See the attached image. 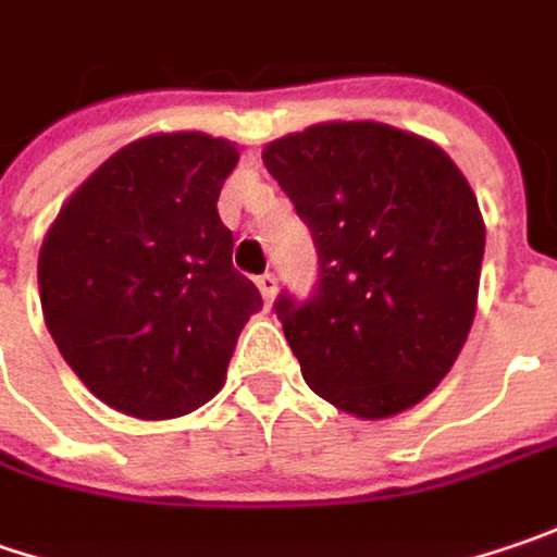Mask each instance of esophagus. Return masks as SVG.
Listing matches in <instances>:
<instances>
[{"mask_svg":"<svg viewBox=\"0 0 557 557\" xmlns=\"http://www.w3.org/2000/svg\"><path fill=\"white\" fill-rule=\"evenodd\" d=\"M257 288H260V294H263L265 307H272V297H275V288H278V278H275L272 272H265V275L257 278Z\"/></svg>","mask_w":557,"mask_h":557,"instance_id":"obj_1","label":"esophagus"}]
</instances>
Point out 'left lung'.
Listing matches in <instances>:
<instances>
[{
  "label": "left lung",
  "mask_w": 557,
  "mask_h": 557,
  "mask_svg": "<svg viewBox=\"0 0 557 557\" xmlns=\"http://www.w3.org/2000/svg\"><path fill=\"white\" fill-rule=\"evenodd\" d=\"M320 253L307 304L275 300L307 385L360 420L420 404L455 367L480 294L486 225L432 140L382 122H322L263 147Z\"/></svg>",
  "instance_id": "8db88e82"
}]
</instances>
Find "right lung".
Instances as JSON below:
<instances>
[{
  "instance_id": "obj_1",
  "label": "right lung",
  "mask_w": 557,
  "mask_h": 557,
  "mask_svg": "<svg viewBox=\"0 0 557 557\" xmlns=\"http://www.w3.org/2000/svg\"><path fill=\"white\" fill-rule=\"evenodd\" d=\"M237 147L203 131L150 134L112 153L42 237L46 329L112 410L175 420L219 395L263 297L232 265L219 190Z\"/></svg>"
}]
</instances>
